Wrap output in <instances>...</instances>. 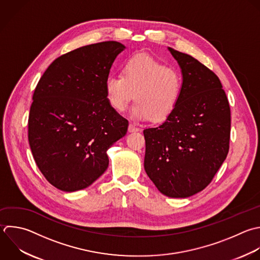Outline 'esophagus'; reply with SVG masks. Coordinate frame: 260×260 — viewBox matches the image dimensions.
<instances>
[{"mask_svg": "<svg viewBox=\"0 0 260 260\" xmlns=\"http://www.w3.org/2000/svg\"><path fill=\"white\" fill-rule=\"evenodd\" d=\"M128 131H129V132H138V131H140V128H139L138 126H136V125L130 123V124H129V127H128Z\"/></svg>", "mask_w": 260, "mask_h": 260, "instance_id": "34e87169", "label": "esophagus"}]
</instances>
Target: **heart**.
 <instances>
[{
  "instance_id": "1",
  "label": "heart",
  "mask_w": 260,
  "mask_h": 260,
  "mask_svg": "<svg viewBox=\"0 0 260 260\" xmlns=\"http://www.w3.org/2000/svg\"><path fill=\"white\" fill-rule=\"evenodd\" d=\"M110 106L124 112L129 103L136 102L131 114L137 120H165L176 109L183 92V77L175 67L139 54L123 65V75L112 74L105 81Z\"/></svg>"
}]
</instances>
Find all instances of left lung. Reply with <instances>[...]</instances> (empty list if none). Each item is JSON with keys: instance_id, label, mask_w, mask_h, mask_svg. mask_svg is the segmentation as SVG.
I'll return each mask as SVG.
<instances>
[{"instance_id": "left-lung-1", "label": "left lung", "mask_w": 260, "mask_h": 260, "mask_svg": "<svg viewBox=\"0 0 260 260\" xmlns=\"http://www.w3.org/2000/svg\"><path fill=\"white\" fill-rule=\"evenodd\" d=\"M168 50L180 66L183 92L162 124L143 130L144 170L160 193L186 198L202 191L225 159L231 111L212 71L187 54Z\"/></svg>"}]
</instances>
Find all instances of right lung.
Instances as JSON below:
<instances>
[{"label": "right lung", "instance_id": "add662e5", "mask_svg": "<svg viewBox=\"0 0 260 260\" xmlns=\"http://www.w3.org/2000/svg\"><path fill=\"white\" fill-rule=\"evenodd\" d=\"M126 47L103 42L56 59L40 79L28 118L34 158L56 188L90 186L109 167L107 150L124 137L128 121L109 104L105 81Z\"/></svg>", "mask_w": 260, "mask_h": 260}]
</instances>
